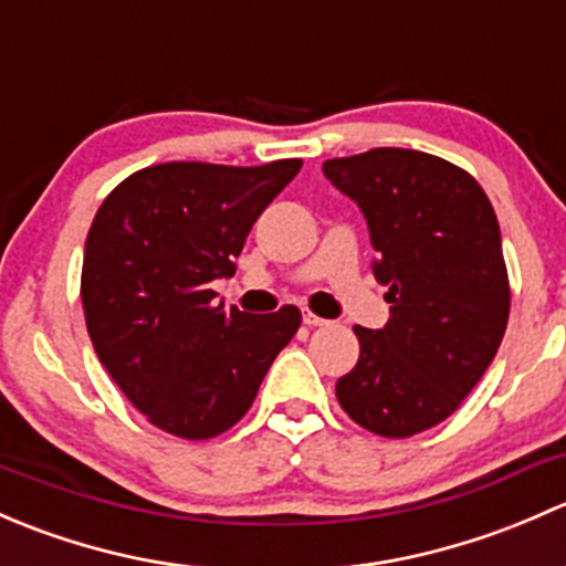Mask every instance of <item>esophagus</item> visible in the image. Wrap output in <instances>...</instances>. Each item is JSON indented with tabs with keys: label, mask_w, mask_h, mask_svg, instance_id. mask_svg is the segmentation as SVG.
Wrapping results in <instances>:
<instances>
[{
	"label": "esophagus",
	"mask_w": 566,
	"mask_h": 566,
	"mask_svg": "<svg viewBox=\"0 0 566 566\" xmlns=\"http://www.w3.org/2000/svg\"><path fill=\"white\" fill-rule=\"evenodd\" d=\"M304 323L310 325V328H317V325H328V319H325V317H317V315H312V312H304Z\"/></svg>",
	"instance_id": "34e87169"
}]
</instances>
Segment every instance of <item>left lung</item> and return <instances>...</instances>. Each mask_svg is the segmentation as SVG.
<instances>
[{
	"instance_id": "8db88e82",
	"label": "left lung",
	"mask_w": 566,
	"mask_h": 566,
	"mask_svg": "<svg viewBox=\"0 0 566 566\" xmlns=\"http://www.w3.org/2000/svg\"><path fill=\"white\" fill-rule=\"evenodd\" d=\"M323 172L361 208L391 304L380 331L353 328L361 353L336 399L364 430L410 438L460 408L504 339L499 219L465 169L430 153L375 147L331 158Z\"/></svg>"
}]
</instances>
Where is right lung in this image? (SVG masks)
<instances>
[{"label":"right lung","instance_id":"add662e5","mask_svg":"<svg viewBox=\"0 0 566 566\" xmlns=\"http://www.w3.org/2000/svg\"><path fill=\"white\" fill-rule=\"evenodd\" d=\"M298 169L301 158L156 164L125 177L95 213L82 265L90 339L158 430L186 441L230 430L298 331L295 306L247 315L210 290L235 273L251 224Z\"/></svg>","mask_w":566,"mask_h":566}]
</instances>
